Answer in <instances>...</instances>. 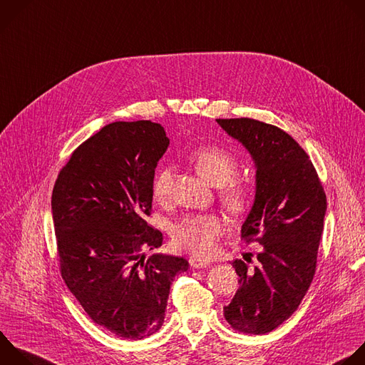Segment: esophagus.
I'll return each instance as SVG.
<instances>
[{"label":"esophagus","mask_w":365,"mask_h":365,"mask_svg":"<svg viewBox=\"0 0 365 365\" xmlns=\"http://www.w3.org/2000/svg\"><path fill=\"white\" fill-rule=\"evenodd\" d=\"M189 264L192 268L195 269H202V268H207L210 265L209 261H203V259H197V258H190Z\"/></svg>","instance_id":"esophagus-1"}]
</instances>
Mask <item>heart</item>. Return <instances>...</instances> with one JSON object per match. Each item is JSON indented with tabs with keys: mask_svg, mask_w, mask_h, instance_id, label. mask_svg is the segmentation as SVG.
Here are the masks:
<instances>
[{
	"mask_svg": "<svg viewBox=\"0 0 365 365\" xmlns=\"http://www.w3.org/2000/svg\"><path fill=\"white\" fill-rule=\"evenodd\" d=\"M195 170L212 186H217L222 205L232 213L244 212L252 200V185L250 180L235 178L239 162L233 153L217 146L195 149L187 156ZM152 192L158 202H168L173 193V172L160 168L152 182ZM225 226L216 215L186 216L173 226V244L196 257H207L215 250Z\"/></svg>",
	"mask_w": 365,
	"mask_h": 365,
	"instance_id": "heart-1",
	"label": "heart"
}]
</instances>
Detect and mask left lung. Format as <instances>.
<instances>
[{"instance_id":"8db88e82","label":"left lung","mask_w":365,"mask_h":365,"mask_svg":"<svg viewBox=\"0 0 365 365\" xmlns=\"http://www.w3.org/2000/svg\"><path fill=\"white\" fill-rule=\"evenodd\" d=\"M216 121L255 160V202L240 237L261 245L257 267L251 258L232 262L239 289L223 315L239 332L267 334L297 311L312 282L327 196L309 156L287 132L248 117Z\"/></svg>"}]
</instances>
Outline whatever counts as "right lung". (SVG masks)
<instances>
[{
  "mask_svg": "<svg viewBox=\"0 0 365 365\" xmlns=\"http://www.w3.org/2000/svg\"><path fill=\"white\" fill-rule=\"evenodd\" d=\"M168 146L159 123L114 121L73 152L53 189L61 277L96 324L126 339L160 329L173 278L189 268L185 258L143 255L163 242L146 217Z\"/></svg>",
  "mask_w": 365,
  "mask_h": 365,
  "instance_id": "add662e5",
  "label": "right lung"
}]
</instances>
